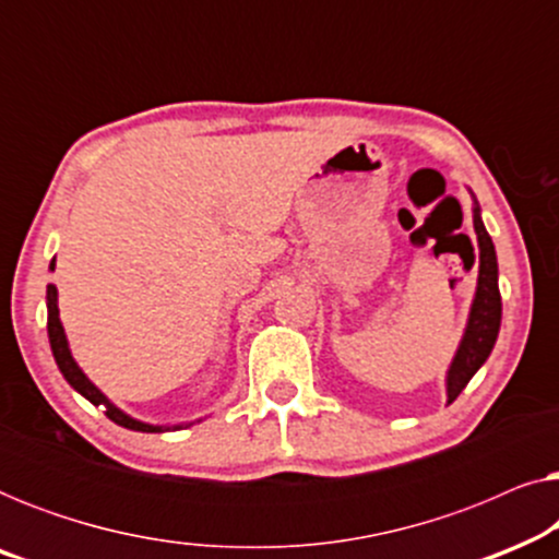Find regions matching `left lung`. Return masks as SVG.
<instances>
[{
    "instance_id": "8db88e82",
    "label": "left lung",
    "mask_w": 559,
    "mask_h": 559,
    "mask_svg": "<svg viewBox=\"0 0 559 559\" xmlns=\"http://www.w3.org/2000/svg\"><path fill=\"white\" fill-rule=\"evenodd\" d=\"M473 228L478 236V285L473 297L468 325H465L463 341L457 346V354L448 369V404L455 402V396L463 392L465 384L473 379L486 358L491 356L496 335L501 328V293H499V264H496V249L491 236H488L484 221H480L478 203L473 205Z\"/></svg>"
}]
</instances>
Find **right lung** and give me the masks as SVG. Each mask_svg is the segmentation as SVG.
<instances>
[{
	"instance_id": "1",
	"label": "right lung",
	"mask_w": 559,
	"mask_h": 559,
	"mask_svg": "<svg viewBox=\"0 0 559 559\" xmlns=\"http://www.w3.org/2000/svg\"><path fill=\"white\" fill-rule=\"evenodd\" d=\"M50 270H56V259L50 262ZM48 338H50V348H52V356H56L58 369L66 377L68 384H71L79 394L86 396L91 404H96V407H104L106 417H109L111 423L127 427V430H136V432H165V430H170V427L147 425V423H140V419L129 417L127 412H121L117 407V404H111L109 400H106V394L102 392V389H98L94 381H91L86 373L79 369V364H75V358L71 356V348H68L63 323H60V316H58V289H56V285H48ZM180 427L182 425H175L173 430H180Z\"/></svg>"
}]
</instances>
